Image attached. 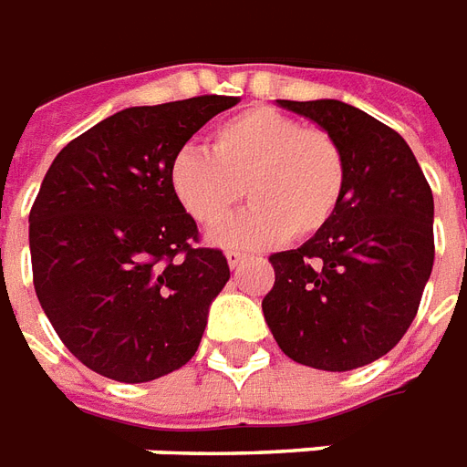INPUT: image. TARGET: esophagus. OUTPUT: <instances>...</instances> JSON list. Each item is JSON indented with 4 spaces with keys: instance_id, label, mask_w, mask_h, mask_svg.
Returning a JSON list of instances; mask_svg holds the SVG:
<instances>
[{
    "instance_id": "1",
    "label": "esophagus",
    "mask_w": 467,
    "mask_h": 467,
    "mask_svg": "<svg viewBox=\"0 0 467 467\" xmlns=\"http://www.w3.org/2000/svg\"><path fill=\"white\" fill-rule=\"evenodd\" d=\"M227 264H230V269H240V264L247 262V254H242V252H227Z\"/></svg>"
}]
</instances>
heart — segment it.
Segmentation results:
<instances>
[{
	"label": "heart",
	"instance_id": "heart-1",
	"mask_svg": "<svg viewBox=\"0 0 467 467\" xmlns=\"http://www.w3.org/2000/svg\"><path fill=\"white\" fill-rule=\"evenodd\" d=\"M211 152L182 148L169 161V186L183 211L205 227L223 223L247 191L252 205L211 233L225 249H266L310 237L337 213L347 161L332 135L303 128L269 106L223 120Z\"/></svg>",
	"mask_w": 467,
	"mask_h": 467
}]
</instances>
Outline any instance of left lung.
Wrapping results in <instances>:
<instances>
[{
  "label": "left lung",
  "instance_id": "left-lung-1",
  "mask_svg": "<svg viewBox=\"0 0 467 467\" xmlns=\"http://www.w3.org/2000/svg\"><path fill=\"white\" fill-rule=\"evenodd\" d=\"M337 140L347 189L306 244L271 254L264 319L288 358L319 370L368 366L412 325L434 266V196L392 128L337 99L276 101Z\"/></svg>",
  "mask_w": 467,
  "mask_h": 467
}]
</instances>
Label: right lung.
Wrapping results in <instances>:
<instances>
[{
	"label": "right lung",
	"mask_w": 467,
	"mask_h": 467,
	"mask_svg": "<svg viewBox=\"0 0 467 467\" xmlns=\"http://www.w3.org/2000/svg\"><path fill=\"white\" fill-rule=\"evenodd\" d=\"M237 104L193 97L130 106L65 145L28 215L33 285L62 344L99 376L148 383L196 354L230 266L193 247L169 186L191 135Z\"/></svg>",
	"instance_id": "1"
}]
</instances>
